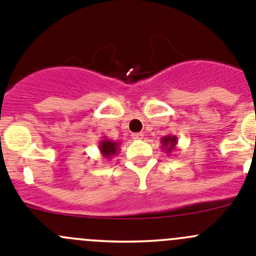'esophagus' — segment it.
I'll list each match as a JSON object with an SVG mask.
<instances>
[{"label": "esophagus", "instance_id": "obj_1", "mask_svg": "<svg viewBox=\"0 0 256 256\" xmlns=\"http://www.w3.org/2000/svg\"><path fill=\"white\" fill-rule=\"evenodd\" d=\"M144 138V134L142 132H135L132 134V139L134 140H142Z\"/></svg>", "mask_w": 256, "mask_h": 256}]
</instances>
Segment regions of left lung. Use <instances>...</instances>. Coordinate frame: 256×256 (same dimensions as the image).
I'll return each mask as SVG.
<instances>
[{"label": "left lung", "mask_w": 256, "mask_h": 256, "mask_svg": "<svg viewBox=\"0 0 256 256\" xmlns=\"http://www.w3.org/2000/svg\"><path fill=\"white\" fill-rule=\"evenodd\" d=\"M162 150L166 154H172L174 150H176V144H178V138L176 135H166L163 136L160 140Z\"/></svg>", "instance_id": "1"}]
</instances>
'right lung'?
Masks as SVG:
<instances>
[{
	"label": "right lung",
	"instance_id": "obj_1",
	"mask_svg": "<svg viewBox=\"0 0 256 256\" xmlns=\"http://www.w3.org/2000/svg\"><path fill=\"white\" fill-rule=\"evenodd\" d=\"M120 142H114V140L104 138L98 144L100 152L104 156V159L110 160V159H112V156L118 154V152H120Z\"/></svg>",
	"mask_w": 256,
	"mask_h": 256
}]
</instances>
